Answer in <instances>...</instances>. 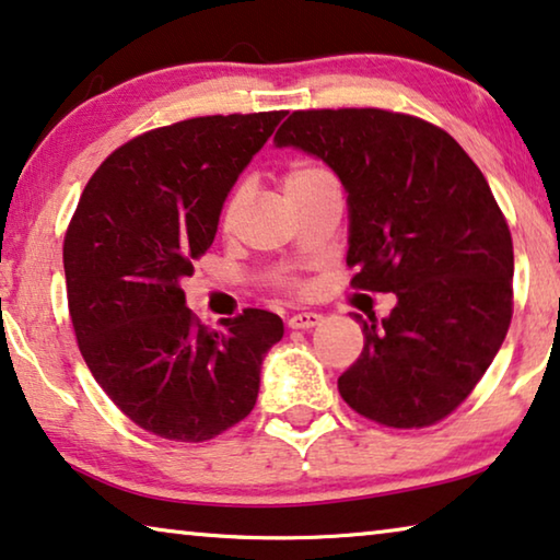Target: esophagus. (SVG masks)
Segmentation results:
<instances>
[{"mask_svg": "<svg viewBox=\"0 0 560 560\" xmlns=\"http://www.w3.org/2000/svg\"><path fill=\"white\" fill-rule=\"evenodd\" d=\"M322 319H324V316L316 314V312H299L289 319V327L291 329H314V327H319Z\"/></svg>", "mask_w": 560, "mask_h": 560, "instance_id": "1", "label": "esophagus"}]
</instances>
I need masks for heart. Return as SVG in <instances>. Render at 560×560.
<instances>
[{
	"label": "heart",
	"instance_id": "b5f03b06",
	"mask_svg": "<svg viewBox=\"0 0 560 560\" xmlns=\"http://www.w3.org/2000/svg\"><path fill=\"white\" fill-rule=\"evenodd\" d=\"M324 178H331V175L324 168H319V165L294 163L287 171V175H283V190H287V196H289V194H294V190L312 186V183L324 180ZM241 200H244V196L236 194L229 200L226 208H223V226H226V229H231L233 223H236V215L241 211Z\"/></svg>",
	"mask_w": 560,
	"mask_h": 560
}]
</instances>
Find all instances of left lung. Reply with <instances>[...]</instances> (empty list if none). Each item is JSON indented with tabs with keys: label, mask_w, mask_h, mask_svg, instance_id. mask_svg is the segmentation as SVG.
<instances>
[{
	"label": "left lung",
	"mask_w": 560,
	"mask_h": 560,
	"mask_svg": "<svg viewBox=\"0 0 560 560\" xmlns=\"http://www.w3.org/2000/svg\"><path fill=\"white\" fill-rule=\"evenodd\" d=\"M273 145L329 165L347 190L352 283L397 296L385 319L352 314L364 349L339 395L387 428L442 420L513 316V241L486 175L445 130L377 107L291 113Z\"/></svg>",
	"instance_id": "8db88e82"
}]
</instances>
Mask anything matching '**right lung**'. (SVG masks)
I'll list each match as a JSON object with an SVG mask.
<instances>
[{"label": "right lung", "mask_w": 560, "mask_h": 560, "mask_svg": "<svg viewBox=\"0 0 560 560\" xmlns=\"http://www.w3.org/2000/svg\"><path fill=\"white\" fill-rule=\"evenodd\" d=\"M283 115H208L138 136L95 171L67 229L80 352L105 395L153 435L203 442L254 410L283 322L246 308L208 329L180 283L211 248L233 183Z\"/></svg>", "instance_id": "right-lung-1"}]
</instances>
